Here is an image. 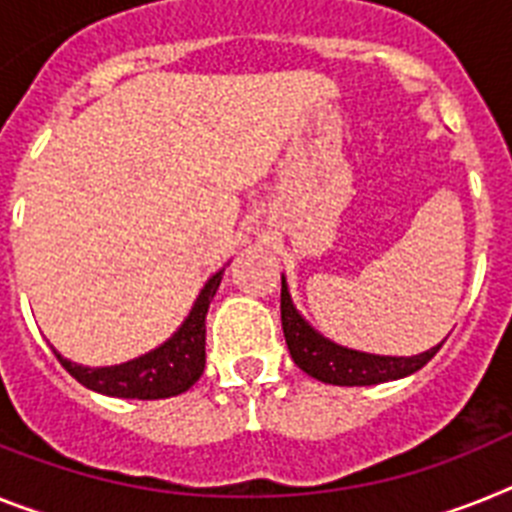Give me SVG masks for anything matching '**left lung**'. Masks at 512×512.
I'll use <instances>...</instances> for the list:
<instances>
[{
    "label": "left lung",
    "instance_id": "1",
    "mask_svg": "<svg viewBox=\"0 0 512 512\" xmlns=\"http://www.w3.org/2000/svg\"><path fill=\"white\" fill-rule=\"evenodd\" d=\"M281 325L286 346L299 369H304L309 377L330 385H377V382L398 380L416 369H422L432 356L440 351V346L424 351L419 356H375L362 354V351L343 349L322 338L320 333L309 328L299 317V312L291 304L286 281L281 278Z\"/></svg>",
    "mask_w": 512,
    "mask_h": 512
}]
</instances>
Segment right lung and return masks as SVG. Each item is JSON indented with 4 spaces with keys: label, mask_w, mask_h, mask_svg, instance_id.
Instances as JSON below:
<instances>
[{
    "label": "right lung",
    "mask_w": 512,
    "mask_h": 512,
    "mask_svg": "<svg viewBox=\"0 0 512 512\" xmlns=\"http://www.w3.org/2000/svg\"><path fill=\"white\" fill-rule=\"evenodd\" d=\"M223 273H216L205 283V289L197 296L195 307L184 325L176 330L161 349L132 359L119 367H80V364L67 362L57 354L62 367L83 382L85 388L96 390L103 395H117V398H140V401H153V398H169L192 388L205 369V315H208L210 299L216 294Z\"/></svg>",
    "instance_id": "1"
}]
</instances>
